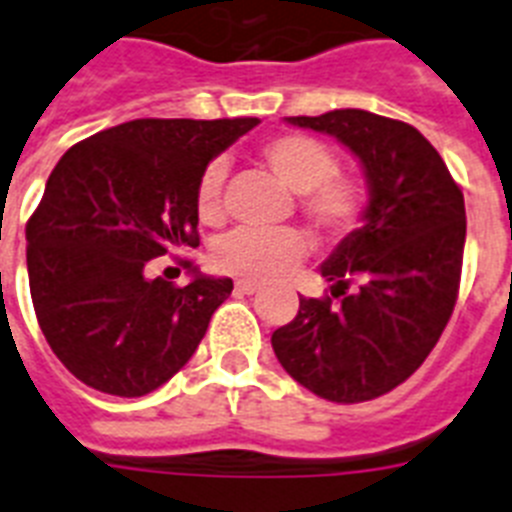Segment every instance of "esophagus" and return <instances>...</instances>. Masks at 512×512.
<instances>
[{
    "label": "esophagus",
    "mask_w": 512,
    "mask_h": 512,
    "mask_svg": "<svg viewBox=\"0 0 512 512\" xmlns=\"http://www.w3.org/2000/svg\"><path fill=\"white\" fill-rule=\"evenodd\" d=\"M257 289H260V284H255V281H236V292L239 294H255Z\"/></svg>",
    "instance_id": "obj_1"
}]
</instances>
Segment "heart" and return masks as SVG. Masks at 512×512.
Returning <instances> with one entry per match:
<instances>
[{"mask_svg": "<svg viewBox=\"0 0 512 512\" xmlns=\"http://www.w3.org/2000/svg\"><path fill=\"white\" fill-rule=\"evenodd\" d=\"M268 170L299 194V213L326 236H344L363 218L365 191L355 176L336 170V155L307 134H281L260 147ZM223 162L207 165L194 194L205 226L223 223ZM310 242L297 228H239L215 247V265L244 281H276L302 263Z\"/></svg>", "mask_w": 512, "mask_h": 512, "instance_id": "obj_1", "label": "heart"}]
</instances>
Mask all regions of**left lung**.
Returning <instances> with one entry per match:
<instances>
[{"label":"left lung","instance_id":"8db88e82","mask_svg":"<svg viewBox=\"0 0 512 512\" xmlns=\"http://www.w3.org/2000/svg\"><path fill=\"white\" fill-rule=\"evenodd\" d=\"M286 123L350 149L363 165L368 207L363 226L321 265L331 297L299 299L294 321L270 344L284 371L323 400H376L421 368L455 310L463 191L429 139L402 120L331 110Z\"/></svg>","mask_w":512,"mask_h":512}]
</instances>
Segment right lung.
Listing matches in <instances>:
<instances>
[{
    "label": "right lung",
    "instance_id": "1",
    "mask_svg": "<svg viewBox=\"0 0 512 512\" xmlns=\"http://www.w3.org/2000/svg\"><path fill=\"white\" fill-rule=\"evenodd\" d=\"M257 118H141L99 131L54 165L26 226L39 326L78 381L144 397L197 352L234 281L191 268L189 286L149 278L155 257L199 247L194 194L213 157Z\"/></svg>",
    "mask_w": 512,
    "mask_h": 512
}]
</instances>
